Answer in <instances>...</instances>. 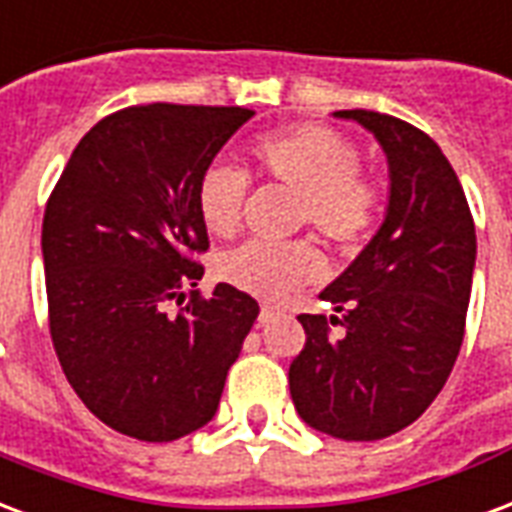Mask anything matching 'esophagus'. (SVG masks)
Masks as SVG:
<instances>
[{"label": "esophagus", "mask_w": 512, "mask_h": 512, "mask_svg": "<svg viewBox=\"0 0 512 512\" xmlns=\"http://www.w3.org/2000/svg\"><path fill=\"white\" fill-rule=\"evenodd\" d=\"M282 312V309H279V306H271V304H263L260 306V317H257V320H260V323H268V320H274L276 314Z\"/></svg>", "instance_id": "obj_1"}]
</instances>
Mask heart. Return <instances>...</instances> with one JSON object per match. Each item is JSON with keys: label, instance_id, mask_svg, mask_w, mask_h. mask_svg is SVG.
Instances as JSON below:
<instances>
[{"label": "heart", "instance_id": "obj_1", "mask_svg": "<svg viewBox=\"0 0 512 512\" xmlns=\"http://www.w3.org/2000/svg\"><path fill=\"white\" fill-rule=\"evenodd\" d=\"M255 179L298 195L295 225L312 227L336 252L361 249L380 227L388 192L385 181L361 168L358 143L325 124H298L257 135L246 146ZM249 179L236 168L211 165L195 189L198 217L211 236H236L244 217ZM325 274V260L312 241L260 244L249 241L217 260V276L257 298H282Z\"/></svg>", "mask_w": 512, "mask_h": 512}]
</instances>
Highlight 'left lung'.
Listing matches in <instances>:
<instances>
[{"mask_svg":"<svg viewBox=\"0 0 512 512\" xmlns=\"http://www.w3.org/2000/svg\"><path fill=\"white\" fill-rule=\"evenodd\" d=\"M336 116L380 140L391 200L377 236L320 293L342 320L298 314L306 344L290 363V396L312 429L372 442L415 423L448 380L478 246L456 170L426 132L361 108ZM331 324L343 331L333 334Z\"/></svg>","mask_w":512,"mask_h":512,"instance_id":"1","label":"left lung"}]
</instances>
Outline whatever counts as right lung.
Instances as JSON below:
<instances>
[{"label": "right lung", "mask_w": 512, "mask_h": 512, "mask_svg": "<svg viewBox=\"0 0 512 512\" xmlns=\"http://www.w3.org/2000/svg\"><path fill=\"white\" fill-rule=\"evenodd\" d=\"M252 116L225 105L121 108L83 135L45 206L56 358L94 418L140 442H173L214 418L260 312L225 282L198 290L208 233L195 189Z\"/></svg>", "instance_id": "1"}]
</instances>
